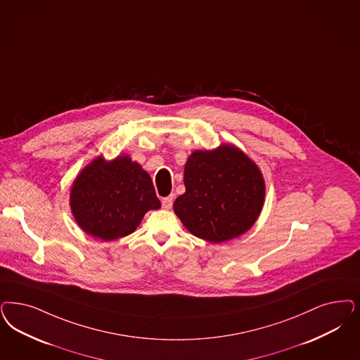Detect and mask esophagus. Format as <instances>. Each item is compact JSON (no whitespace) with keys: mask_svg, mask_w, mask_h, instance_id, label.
Wrapping results in <instances>:
<instances>
[{"mask_svg":"<svg viewBox=\"0 0 360 360\" xmlns=\"http://www.w3.org/2000/svg\"><path fill=\"white\" fill-rule=\"evenodd\" d=\"M173 195L162 199V207L166 209V210H169V209L173 206Z\"/></svg>","mask_w":360,"mask_h":360,"instance_id":"esophagus-1","label":"esophagus"}]
</instances>
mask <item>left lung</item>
<instances>
[{
	"label": "left lung",
	"instance_id": "8db88e82",
	"mask_svg": "<svg viewBox=\"0 0 360 360\" xmlns=\"http://www.w3.org/2000/svg\"><path fill=\"white\" fill-rule=\"evenodd\" d=\"M185 194L174 211L193 236L221 243L255 224L264 200V181L257 165L239 149L222 145L194 151L185 165Z\"/></svg>",
	"mask_w": 360,
	"mask_h": 360
}]
</instances>
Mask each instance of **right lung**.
<instances>
[{"label":"right lung","mask_w":360,"mask_h":360,"mask_svg":"<svg viewBox=\"0 0 360 360\" xmlns=\"http://www.w3.org/2000/svg\"><path fill=\"white\" fill-rule=\"evenodd\" d=\"M70 206L89 236L112 240L131 234L149 210L161 207L151 178L129 157L97 158L75 178Z\"/></svg>","instance_id":"obj_1"}]
</instances>
